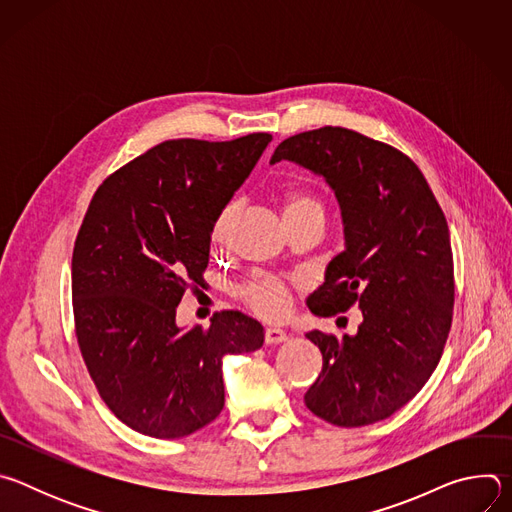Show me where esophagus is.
<instances>
[{
    "label": "esophagus",
    "mask_w": 512,
    "mask_h": 512,
    "mask_svg": "<svg viewBox=\"0 0 512 512\" xmlns=\"http://www.w3.org/2000/svg\"><path fill=\"white\" fill-rule=\"evenodd\" d=\"M287 340V332L281 328H267L265 330V342L267 344H279Z\"/></svg>",
    "instance_id": "esophagus-1"
}]
</instances>
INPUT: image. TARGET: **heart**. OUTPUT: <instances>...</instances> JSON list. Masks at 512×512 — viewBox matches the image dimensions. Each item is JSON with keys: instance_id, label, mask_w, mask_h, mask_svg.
<instances>
[{"instance_id": "obj_1", "label": "heart", "mask_w": 512, "mask_h": 512, "mask_svg": "<svg viewBox=\"0 0 512 512\" xmlns=\"http://www.w3.org/2000/svg\"><path fill=\"white\" fill-rule=\"evenodd\" d=\"M281 210H283L285 223L298 221V218H306V216H322L324 218L322 200L306 190L287 192L283 196ZM233 216H235V204H229L227 208H223L221 214H218L214 229H212V239L216 243L225 241ZM241 296L249 304V308L263 318H279L287 312V291H285V285L277 277H271L265 273L253 275L241 287Z\"/></svg>"}]
</instances>
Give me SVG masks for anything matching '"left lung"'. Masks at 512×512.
I'll use <instances>...</instances> for the list:
<instances>
[{
    "instance_id": "8db88e82",
    "label": "left lung",
    "mask_w": 512,
    "mask_h": 512,
    "mask_svg": "<svg viewBox=\"0 0 512 512\" xmlns=\"http://www.w3.org/2000/svg\"><path fill=\"white\" fill-rule=\"evenodd\" d=\"M281 160L324 176L342 210L344 251L308 308L362 312L354 336L306 334L322 352L306 407L338 427L377 423L421 391L450 334L454 257L444 210L411 158L352 129L291 135L271 156Z\"/></svg>"
}]
</instances>
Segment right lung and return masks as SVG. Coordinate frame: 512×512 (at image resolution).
Returning <instances> with one entry per match:
<instances>
[{
    "mask_svg": "<svg viewBox=\"0 0 512 512\" xmlns=\"http://www.w3.org/2000/svg\"><path fill=\"white\" fill-rule=\"evenodd\" d=\"M269 141H164L113 172L89 204L72 251L77 340L105 405L143 435L176 440L216 419L223 356L263 344V326L243 312L182 330L176 308L188 287H204L216 218Z\"/></svg>",
    "mask_w": 512,
    "mask_h": 512,
    "instance_id": "obj_1",
    "label": "right lung"
}]
</instances>
